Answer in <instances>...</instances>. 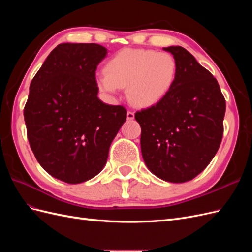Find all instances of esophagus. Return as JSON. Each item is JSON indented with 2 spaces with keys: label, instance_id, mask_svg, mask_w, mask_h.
I'll return each instance as SVG.
<instances>
[{
  "label": "esophagus",
  "instance_id": "1",
  "mask_svg": "<svg viewBox=\"0 0 252 252\" xmlns=\"http://www.w3.org/2000/svg\"><path fill=\"white\" fill-rule=\"evenodd\" d=\"M133 119H134V112L128 111L127 112V120H133Z\"/></svg>",
  "mask_w": 252,
  "mask_h": 252
}]
</instances>
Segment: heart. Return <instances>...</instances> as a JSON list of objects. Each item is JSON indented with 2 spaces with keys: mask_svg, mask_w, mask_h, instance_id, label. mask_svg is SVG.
Wrapping results in <instances>:
<instances>
[{
  "mask_svg": "<svg viewBox=\"0 0 252 252\" xmlns=\"http://www.w3.org/2000/svg\"><path fill=\"white\" fill-rule=\"evenodd\" d=\"M178 63L168 52L124 49L96 74L97 87L109 95L126 87L128 100L139 107H150L168 94L177 80Z\"/></svg>",
  "mask_w": 252,
  "mask_h": 252,
  "instance_id": "heart-1",
  "label": "heart"
}]
</instances>
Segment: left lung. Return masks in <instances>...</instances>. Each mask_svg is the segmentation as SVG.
Returning <instances> with one entry per match:
<instances>
[{
  "label": "left lung",
  "instance_id": "8db88e82",
  "mask_svg": "<svg viewBox=\"0 0 252 252\" xmlns=\"http://www.w3.org/2000/svg\"><path fill=\"white\" fill-rule=\"evenodd\" d=\"M177 60V80L163 100L135 112L141 150L158 178L184 183L208 164L222 142L225 97L213 75L181 46L163 48Z\"/></svg>",
  "mask_w": 252,
  "mask_h": 252
}]
</instances>
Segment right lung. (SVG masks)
<instances>
[{"label":"right lung","instance_id":"1","mask_svg":"<svg viewBox=\"0 0 252 252\" xmlns=\"http://www.w3.org/2000/svg\"><path fill=\"white\" fill-rule=\"evenodd\" d=\"M106 55L94 43L60 44L30 83L24 108L30 148L44 170L68 184L102 171L127 118L123 106L97 97L95 70Z\"/></svg>","mask_w":252,"mask_h":252}]
</instances>
